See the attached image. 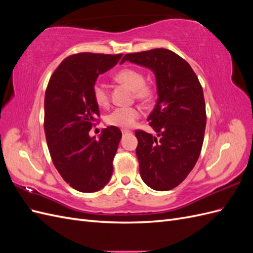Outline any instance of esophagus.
<instances>
[{"label":"esophagus","instance_id":"34e87169","mask_svg":"<svg viewBox=\"0 0 253 253\" xmlns=\"http://www.w3.org/2000/svg\"><path fill=\"white\" fill-rule=\"evenodd\" d=\"M122 135H127V134H131V131H128V129H121Z\"/></svg>","mask_w":253,"mask_h":253}]
</instances>
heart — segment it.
Returning a JSON list of instances; mask_svg holds the SVG:
<instances>
[{"label":"heart","instance_id":"1","mask_svg":"<svg viewBox=\"0 0 253 253\" xmlns=\"http://www.w3.org/2000/svg\"><path fill=\"white\" fill-rule=\"evenodd\" d=\"M116 80L120 83L126 84L131 89H133L134 95L137 99L142 101H147L152 97V88L144 84L143 75L133 68H125L116 74ZM93 96L95 102L100 106L105 108L109 105L110 96L106 87L100 82H96L93 86ZM139 118V111L136 108H117L112 111L106 116V122L110 126H117L121 128L132 127L136 120Z\"/></svg>","mask_w":253,"mask_h":253}]
</instances>
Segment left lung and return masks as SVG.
Here are the masks:
<instances>
[{
  "label": "left lung",
  "mask_w": 253,
  "mask_h": 253,
  "mask_svg": "<svg viewBox=\"0 0 253 253\" xmlns=\"http://www.w3.org/2000/svg\"><path fill=\"white\" fill-rule=\"evenodd\" d=\"M155 75L157 101L148 121L157 136L136 131V155L145 185L156 191L177 187L200 157L206 128L204 91L187 61L169 49L126 53L121 60Z\"/></svg>",
  "instance_id": "left-lung-1"
}]
</instances>
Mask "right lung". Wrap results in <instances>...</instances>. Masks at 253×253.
<instances>
[{"label": "right lung", "mask_w": 253, "mask_h": 253, "mask_svg": "<svg viewBox=\"0 0 253 253\" xmlns=\"http://www.w3.org/2000/svg\"><path fill=\"white\" fill-rule=\"evenodd\" d=\"M121 56L81 52L67 57L51 75L45 91L44 131L52 163L62 178L80 192L101 190L112 177L121 131L108 126L99 139L88 132L99 116L94 84Z\"/></svg>", "instance_id": "add662e5"}]
</instances>
